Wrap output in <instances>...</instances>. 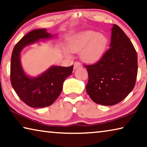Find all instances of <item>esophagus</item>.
<instances>
[{
    "mask_svg": "<svg viewBox=\"0 0 147 147\" xmlns=\"http://www.w3.org/2000/svg\"><path fill=\"white\" fill-rule=\"evenodd\" d=\"M81 64H80V62H76L74 63V69H76L79 68H81Z\"/></svg>",
    "mask_w": 147,
    "mask_h": 147,
    "instance_id": "esophagus-1",
    "label": "esophagus"
}]
</instances>
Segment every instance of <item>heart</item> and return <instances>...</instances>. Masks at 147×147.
<instances>
[{
    "mask_svg": "<svg viewBox=\"0 0 147 147\" xmlns=\"http://www.w3.org/2000/svg\"><path fill=\"white\" fill-rule=\"evenodd\" d=\"M108 40L106 36L97 31L88 30L74 38L69 44L72 52H81L84 61L92 63L103 57L106 50Z\"/></svg>",
    "mask_w": 147,
    "mask_h": 147,
    "instance_id": "b5f03b06",
    "label": "heart"
}]
</instances>
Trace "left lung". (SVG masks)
Instances as JSON below:
<instances>
[{"mask_svg": "<svg viewBox=\"0 0 147 147\" xmlns=\"http://www.w3.org/2000/svg\"><path fill=\"white\" fill-rule=\"evenodd\" d=\"M88 71L86 92L98 104L113 105L134 89L138 75V55L130 40L119 26L112 28L110 48Z\"/></svg>", "mask_w": 147, "mask_h": 147, "instance_id": "8db88e82", "label": "left lung"}]
</instances>
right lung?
<instances>
[{
  "mask_svg": "<svg viewBox=\"0 0 147 147\" xmlns=\"http://www.w3.org/2000/svg\"><path fill=\"white\" fill-rule=\"evenodd\" d=\"M51 37L45 29L30 31L17 43L11 54V84L19 98L31 107H44L53 104L62 92L65 79L73 71V65L69 67L51 66L41 76L33 78H28L23 71L20 62L21 50L40 39Z\"/></svg>",
  "mask_w": 147,
  "mask_h": 147,
  "instance_id": "1",
  "label": "right lung"
}]
</instances>
